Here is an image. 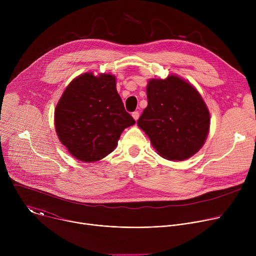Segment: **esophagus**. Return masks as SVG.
I'll list each match as a JSON object with an SVG mask.
<instances>
[{"mask_svg": "<svg viewBox=\"0 0 256 256\" xmlns=\"http://www.w3.org/2000/svg\"><path fill=\"white\" fill-rule=\"evenodd\" d=\"M132 116L134 118V120H138V116H140V112H132Z\"/></svg>", "mask_w": 256, "mask_h": 256, "instance_id": "1", "label": "esophagus"}]
</instances>
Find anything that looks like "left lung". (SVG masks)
I'll return each mask as SVG.
<instances>
[{
    "mask_svg": "<svg viewBox=\"0 0 256 256\" xmlns=\"http://www.w3.org/2000/svg\"><path fill=\"white\" fill-rule=\"evenodd\" d=\"M148 106L138 126L147 134L158 155L184 161L196 154L210 130V112L200 92L177 75L150 79Z\"/></svg>",
    "mask_w": 256,
    "mask_h": 256,
    "instance_id": "1",
    "label": "left lung"
}]
</instances>
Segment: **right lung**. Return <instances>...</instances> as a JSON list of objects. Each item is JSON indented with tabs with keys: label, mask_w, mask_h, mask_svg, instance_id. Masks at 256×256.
<instances>
[{
	"label": "right lung",
	"mask_w": 256,
	"mask_h": 256,
	"mask_svg": "<svg viewBox=\"0 0 256 256\" xmlns=\"http://www.w3.org/2000/svg\"><path fill=\"white\" fill-rule=\"evenodd\" d=\"M134 120L124 109L112 74L88 72L76 77L54 109V128L68 152L92 163L110 154L124 128Z\"/></svg>",
	"instance_id": "1"
}]
</instances>
